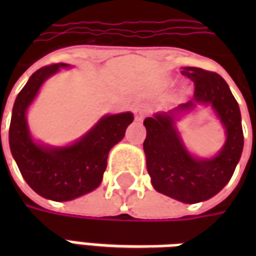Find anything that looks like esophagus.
Instances as JSON below:
<instances>
[{
  "instance_id": "1",
  "label": "esophagus",
  "mask_w": 256,
  "mask_h": 256,
  "mask_svg": "<svg viewBox=\"0 0 256 256\" xmlns=\"http://www.w3.org/2000/svg\"><path fill=\"white\" fill-rule=\"evenodd\" d=\"M148 112H150V110L145 106H137V108H136V120H137V122H141V120L148 115Z\"/></svg>"
}]
</instances>
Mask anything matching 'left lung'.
I'll return each instance as SVG.
<instances>
[{
    "mask_svg": "<svg viewBox=\"0 0 256 256\" xmlns=\"http://www.w3.org/2000/svg\"><path fill=\"white\" fill-rule=\"evenodd\" d=\"M181 74L194 84L193 98L145 119L144 152L152 186L178 202L194 204L215 196L230 181L242 158L244 136L240 108L225 79L198 67H182ZM198 105L210 106L226 132V142L212 158L192 156L176 128V120Z\"/></svg>",
    "mask_w": 256,
    "mask_h": 256,
    "instance_id": "left-lung-1",
    "label": "left lung"
}]
</instances>
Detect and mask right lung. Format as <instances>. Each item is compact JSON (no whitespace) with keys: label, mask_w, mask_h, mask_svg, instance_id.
Masks as SVG:
<instances>
[{"label":"right lung","mask_w":256,"mask_h":256,"mask_svg":"<svg viewBox=\"0 0 256 256\" xmlns=\"http://www.w3.org/2000/svg\"><path fill=\"white\" fill-rule=\"evenodd\" d=\"M62 68L71 66L52 64L31 75L14 100L9 128L10 152L26 182L40 196L54 202L74 200L100 186L110 150L124 137L134 119L132 112L104 115L72 144L36 142L28 128L27 111L42 84Z\"/></svg>","instance_id":"1"}]
</instances>
